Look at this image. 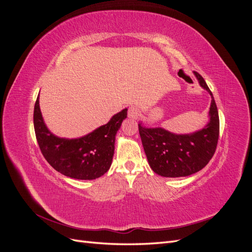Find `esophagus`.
Instances as JSON below:
<instances>
[{
  "label": "esophagus",
  "mask_w": 252,
  "mask_h": 252,
  "mask_svg": "<svg viewBox=\"0 0 252 252\" xmlns=\"http://www.w3.org/2000/svg\"><path fill=\"white\" fill-rule=\"evenodd\" d=\"M139 116H140V111H139L138 108L134 107V106H132V107L129 108V110H128V117L129 118L136 120L139 118Z\"/></svg>",
  "instance_id": "1"
}]
</instances>
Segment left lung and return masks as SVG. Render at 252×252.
Segmentation results:
<instances>
[{
    "instance_id": "obj_1",
    "label": "left lung",
    "mask_w": 252,
    "mask_h": 252,
    "mask_svg": "<svg viewBox=\"0 0 252 252\" xmlns=\"http://www.w3.org/2000/svg\"><path fill=\"white\" fill-rule=\"evenodd\" d=\"M193 74L211 96L207 124L190 133H174L162 127H146L143 122L139 123L150 168L161 177H188L203 169L215 155L220 131L217 104L205 80L195 71Z\"/></svg>"
}]
</instances>
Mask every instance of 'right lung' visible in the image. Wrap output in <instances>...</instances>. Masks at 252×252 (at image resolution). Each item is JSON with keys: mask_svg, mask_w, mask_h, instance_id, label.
<instances>
[{"mask_svg": "<svg viewBox=\"0 0 252 252\" xmlns=\"http://www.w3.org/2000/svg\"><path fill=\"white\" fill-rule=\"evenodd\" d=\"M127 108L80 138L67 139L52 133L43 119L37 95L33 111V125L37 144L46 161L60 173L77 180H94L107 172L112 163L116 135Z\"/></svg>", "mask_w": 252, "mask_h": 252, "instance_id": "right-lung-1", "label": "right lung"}]
</instances>
